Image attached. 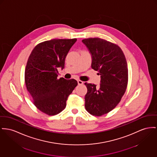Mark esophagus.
Returning a JSON list of instances; mask_svg holds the SVG:
<instances>
[{
	"mask_svg": "<svg viewBox=\"0 0 157 157\" xmlns=\"http://www.w3.org/2000/svg\"><path fill=\"white\" fill-rule=\"evenodd\" d=\"M77 82H78V85H82V84H83V82L82 81L80 80H78V81H77Z\"/></svg>",
	"mask_w": 157,
	"mask_h": 157,
	"instance_id": "obj_1",
	"label": "esophagus"
}]
</instances>
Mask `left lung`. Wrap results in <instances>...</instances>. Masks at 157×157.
Wrapping results in <instances>:
<instances>
[{"instance_id": "1", "label": "left lung", "mask_w": 157, "mask_h": 157, "mask_svg": "<svg viewBox=\"0 0 157 157\" xmlns=\"http://www.w3.org/2000/svg\"><path fill=\"white\" fill-rule=\"evenodd\" d=\"M92 56L91 67L101 75V83H85L86 109L92 115L101 116L113 110L125 93L128 68L121 48L100 38L82 40Z\"/></svg>"}]
</instances>
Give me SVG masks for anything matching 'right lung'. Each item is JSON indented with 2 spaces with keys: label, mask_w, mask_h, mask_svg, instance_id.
Masks as SVG:
<instances>
[{
  "label": "right lung",
  "mask_w": 157,
  "mask_h": 157,
  "mask_svg": "<svg viewBox=\"0 0 157 157\" xmlns=\"http://www.w3.org/2000/svg\"><path fill=\"white\" fill-rule=\"evenodd\" d=\"M77 39H53L38 44L32 51L25 70V82L33 104L49 115L59 114L68 97L77 86L74 79L58 78V68L65 67V59Z\"/></svg>",
  "instance_id": "right-lung-1"
}]
</instances>
